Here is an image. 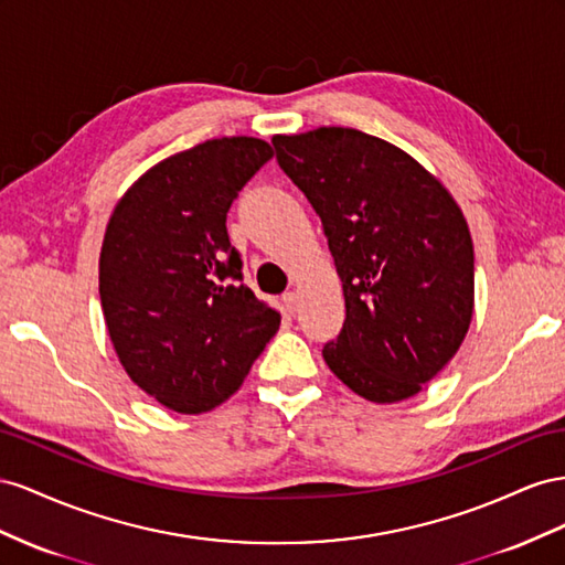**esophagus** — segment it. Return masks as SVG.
<instances>
[{
    "label": "esophagus",
    "instance_id": "34e87169",
    "mask_svg": "<svg viewBox=\"0 0 565 565\" xmlns=\"http://www.w3.org/2000/svg\"><path fill=\"white\" fill-rule=\"evenodd\" d=\"M284 305H286L288 312L296 315V312H298V294H296V291L284 294Z\"/></svg>",
    "mask_w": 565,
    "mask_h": 565
}]
</instances>
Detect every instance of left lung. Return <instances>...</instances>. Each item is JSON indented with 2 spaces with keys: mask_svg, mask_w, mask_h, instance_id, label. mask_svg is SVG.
<instances>
[{
  "mask_svg": "<svg viewBox=\"0 0 565 565\" xmlns=\"http://www.w3.org/2000/svg\"><path fill=\"white\" fill-rule=\"evenodd\" d=\"M271 143L321 217L343 281V331L324 362L369 402L416 395L471 327L473 241L461 207L407 151L352 127Z\"/></svg>",
  "mask_w": 565,
  "mask_h": 565,
  "instance_id": "1",
  "label": "left lung"
}]
</instances>
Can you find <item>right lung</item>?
Listing matches in <instances>:
<instances>
[{
  "instance_id": "obj_1",
  "label": "right lung",
  "mask_w": 565,
  "mask_h": 565,
  "mask_svg": "<svg viewBox=\"0 0 565 565\" xmlns=\"http://www.w3.org/2000/svg\"><path fill=\"white\" fill-rule=\"evenodd\" d=\"M271 156L265 139H207L143 172L106 224L99 296L113 350L172 412L230 399L279 331V312L241 284L227 234L234 199Z\"/></svg>"
}]
</instances>
